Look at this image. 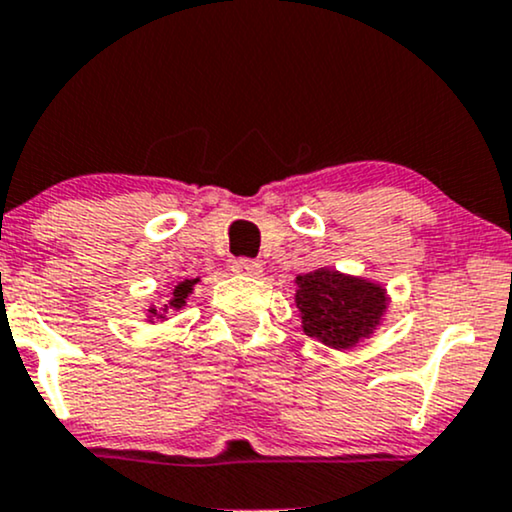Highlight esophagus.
Returning <instances> with one entry per match:
<instances>
[{
    "instance_id": "34e87169",
    "label": "esophagus",
    "mask_w": 512,
    "mask_h": 512,
    "mask_svg": "<svg viewBox=\"0 0 512 512\" xmlns=\"http://www.w3.org/2000/svg\"><path fill=\"white\" fill-rule=\"evenodd\" d=\"M231 269L236 274H243V276H262V264L250 260V257H238V260H233Z\"/></svg>"
}]
</instances>
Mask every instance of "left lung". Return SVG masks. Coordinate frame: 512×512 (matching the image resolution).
Wrapping results in <instances>:
<instances>
[{"instance_id":"left-lung-1","label":"left lung","mask_w":512,"mask_h":512,"mask_svg":"<svg viewBox=\"0 0 512 512\" xmlns=\"http://www.w3.org/2000/svg\"><path fill=\"white\" fill-rule=\"evenodd\" d=\"M385 286L363 276L320 267L296 276V308L303 332L332 349H351L380 327L387 313Z\"/></svg>"}]
</instances>
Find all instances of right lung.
Listing matches in <instances>:
<instances>
[{"instance_id":"1","label":"right lung","mask_w":512,"mask_h":512,"mask_svg":"<svg viewBox=\"0 0 512 512\" xmlns=\"http://www.w3.org/2000/svg\"><path fill=\"white\" fill-rule=\"evenodd\" d=\"M197 281L199 279H185V281H180L178 286H173V289H170V293L166 296V301H163V305H151V308H149V322L168 320L166 315L170 313V310H180L182 305L187 303V296H190L192 289H195Z\"/></svg>"}]
</instances>
